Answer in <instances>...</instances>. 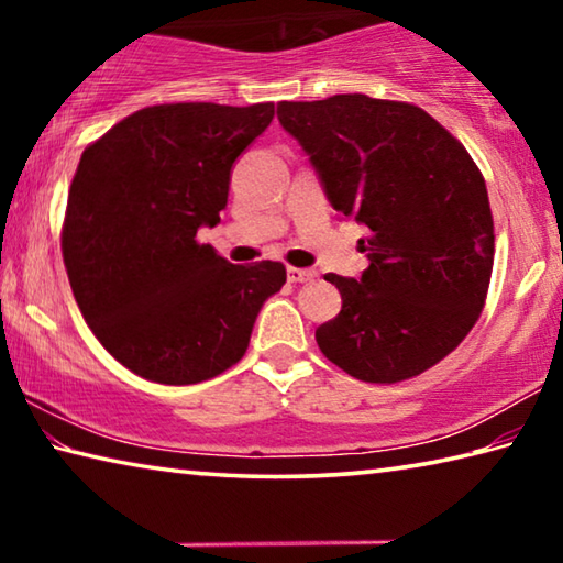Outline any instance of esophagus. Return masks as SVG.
Returning <instances> with one entry per match:
<instances>
[{
	"instance_id": "esophagus-1",
	"label": "esophagus",
	"mask_w": 563,
	"mask_h": 563,
	"mask_svg": "<svg viewBox=\"0 0 563 563\" xmlns=\"http://www.w3.org/2000/svg\"><path fill=\"white\" fill-rule=\"evenodd\" d=\"M318 273L310 271V268H288V283L298 285V283H310L316 280Z\"/></svg>"
}]
</instances>
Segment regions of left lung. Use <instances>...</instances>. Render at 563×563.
<instances>
[{
    "label": "left lung",
    "instance_id": "left-lung-1",
    "mask_svg": "<svg viewBox=\"0 0 563 563\" xmlns=\"http://www.w3.org/2000/svg\"><path fill=\"white\" fill-rule=\"evenodd\" d=\"M335 211L369 228L362 278L328 273L342 310L316 330L330 362L362 383L422 375L470 335L494 265V221L482 170L415 103L335 93L280 101Z\"/></svg>",
    "mask_w": 563,
    "mask_h": 563
}]
</instances>
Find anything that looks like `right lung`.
Here are the masks:
<instances>
[{"label": "right lung", "mask_w": 563, "mask_h": 563, "mask_svg": "<svg viewBox=\"0 0 563 563\" xmlns=\"http://www.w3.org/2000/svg\"><path fill=\"white\" fill-rule=\"evenodd\" d=\"M275 103H158L84 148L62 225V255L84 320L133 375L196 385L245 355L285 265H233L198 228L228 203L235 158Z\"/></svg>", "instance_id": "1"}]
</instances>
